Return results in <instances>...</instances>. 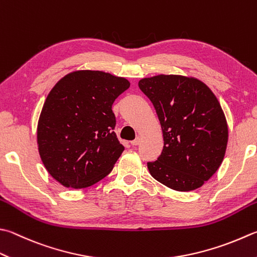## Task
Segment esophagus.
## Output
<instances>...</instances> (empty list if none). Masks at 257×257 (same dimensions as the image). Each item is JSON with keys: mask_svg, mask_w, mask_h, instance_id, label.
Returning a JSON list of instances; mask_svg holds the SVG:
<instances>
[{"mask_svg": "<svg viewBox=\"0 0 257 257\" xmlns=\"http://www.w3.org/2000/svg\"><path fill=\"white\" fill-rule=\"evenodd\" d=\"M140 143H141V138L138 137L135 140H133V141H131V144L133 145V147H135V145H139Z\"/></svg>", "mask_w": 257, "mask_h": 257, "instance_id": "obj_1", "label": "esophagus"}]
</instances>
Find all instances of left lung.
Segmentation results:
<instances>
[{"label":"left lung","mask_w":257,"mask_h":257,"mask_svg":"<svg viewBox=\"0 0 257 257\" xmlns=\"http://www.w3.org/2000/svg\"><path fill=\"white\" fill-rule=\"evenodd\" d=\"M161 124L163 150L148 162L151 176L177 191L201 187L224 159L228 127L219 101L195 78L160 75L139 81Z\"/></svg>","instance_id":"1"}]
</instances>
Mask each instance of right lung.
<instances>
[{
    "mask_svg": "<svg viewBox=\"0 0 257 257\" xmlns=\"http://www.w3.org/2000/svg\"><path fill=\"white\" fill-rule=\"evenodd\" d=\"M130 87L107 72L79 70L48 95L38 123L39 153L47 171L67 188L95 185L124 151L114 132L115 99Z\"/></svg>",
    "mask_w": 257,
    "mask_h": 257,
    "instance_id": "1",
    "label": "right lung"
}]
</instances>
